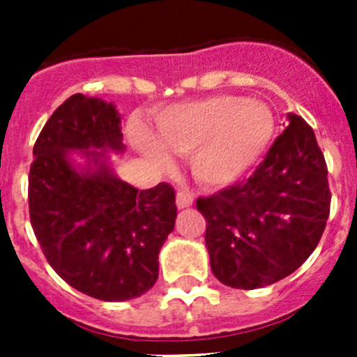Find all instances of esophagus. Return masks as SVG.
Segmentation results:
<instances>
[{
  "mask_svg": "<svg viewBox=\"0 0 357 357\" xmlns=\"http://www.w3.org/2000/svg\"><path fill=\"white\" fill-rule=\"evenodd\" d=\"M176 205H178V208L192 207L193 197L190 195V193H186V192H179L178 195H176Z\"/></svg>",
  "mask_w": 357,
  "mask_h": 357,
  "instance_id": "34e87169",
  "label": "esophagus"
}]
</instances>
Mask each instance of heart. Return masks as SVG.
Segmentation results:
<instances>
[{
	"mask_svg": "<svg viewBox=\"0 0 357 357\" xmlns=\"http://www.w3.org/2000/svg\"><path fill=\"white\" fill-rule=\"evenodd\" d=\"M271 109L242 96H211L162 110L155 136L138 132L146 157L171 165L167 150L190 155L193 176L212 188H226L243 179L266 155L275 138Z\"/></svg>",
	"mask_w": 357,
	"mask_h": 357,
	"instance_id": "1",
	"label": "heart"
}]
</instances>
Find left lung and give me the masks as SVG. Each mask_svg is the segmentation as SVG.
<instances>
[{"mask_svg": "<svg viewBox=\"0 0 357 357\" xmlns=\"http://www.w3.org/2000/svg\"><path fill=\"white\" fill-rule=\"evenodd\" d=\"M285 131L245 183L197 200L211 269L226 287L254 290L301 268L330 214L328 171L314 131L287 114Z\"/></svg>", "mask_w": 357, "mask_h": 357, "instance_id": "8db88e82", "label": "left lung"}]
</instances>
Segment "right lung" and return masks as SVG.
<instances>
[{"mask_svg": "<svg viewBox=\"0 0 357 357\" xmlns=\"http://www.w3.org/2000/svg\"><path fill=\"white\" fill-rule=\"evenodd\" d=\"M121 121L112 102L72 95L39 132L29 172L31 225L50 266L107 302L155 285L178 215L167 183L138 192L115 174L109 153L126 152Z\"/></svg>", "mask_w": 357, "mask_h": 357, "instance_id": "1", "label": "right lung"}]
</instances>
